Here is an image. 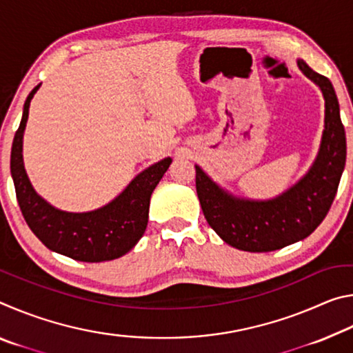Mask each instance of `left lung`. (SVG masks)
<instances>
[{"label": "left lung", "mask_w": 353, "mask_h": 353, "mask_svg": "<svg viewBox=\"0 0 353 353\" xmlns=\"http://www.w3.org/2000/svg\"><path fill=\"white\" fill-rule=\"evenodd\" d=\"M299 68L325 99L324 132L318 157L301 181L277 198H235L196 165V191L208 225L232 248L271 252L313 234L330 210L345 166V132L332 82L303 61Z\"/></svg>", "instance_id": "obj_1"}]
</instances>
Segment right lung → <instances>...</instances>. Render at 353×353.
I'll return each mask as SVG.
<instances>
[{
	"label": "right lung",
	"instance_id": "obj_1",
	"mask_svg": "<svg viewBox=\"0 0 353 353\" xmlns=\"http://www.w3.org/2000/svg\"><path fill=\"white\" fill-rule=\"evenodd\" d=\"M40 85L41 83L26 98L10 152V174L23 216L34 235L57 254L88 263L119 259L145 234L151 194L172 160L166 157L141 171L121 194L98 210L70 213L52 207L35 193L25 171L21 154L29 104Z\"/></svg>",
	"mask_w": 353,
	"mask_h": 353
}]
</instances>
